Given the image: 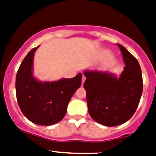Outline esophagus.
<instances>
[{
  "label": "esophagus",
  "mask_w": 156,
  "mask_h": 156,
  "mask_svg": "<svg viewBox=\"0 0 156 156\" xmlns=\"http://www.w3.org/2000/svg\"><path fill=\"white\" fill-rule=\"evenodd\" d=\"M85 80H86V77H85L83 75V77H82V83H84Z\"/></svg>",
  "instance_id": "34e87169"
}]
</instances>
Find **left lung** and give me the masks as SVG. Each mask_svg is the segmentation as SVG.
Instances as JSON below:
<instances>
[{"mask_svg": "<svg viewBox=\"0 0 156 156\" xmlns=\"http://www.w3.org/2000/svg\"><path fill=\"white\" fill-rule=\"evenodd\" d=\"M125 63L119 77L109 72L85 70L83 87L87 93V108L93 120L102 126L122 125L132 118L139 105L143 80L137 60L120 44Z\"/></svg>", "mask_w": 156, "mask_h": 156, "instance_id": "obj_1", "label": "left lung"}]
</instances>
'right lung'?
Returning a JSON list of instances; mask_svg holds the SVG:
<instances>
[{
	"label": "right lung",
	"mask_w": 156,
	"mask_h": 156,
	"mask_svg": "<svg viewBox=\"0 0 156 156\" xmlns=\"http://www.w3.org/2000/svg\"><path fill=\"white\" fill-rule=\"evenodd\" d=\"M29 52L19 68L16 78L17 102L29 121L40 126H52L65 117L69 101L80 87L82 73L56 81H40L33 75L34 55Z\"/></svg>",
	"instance_id": "obj_1"
}]
</instances>
